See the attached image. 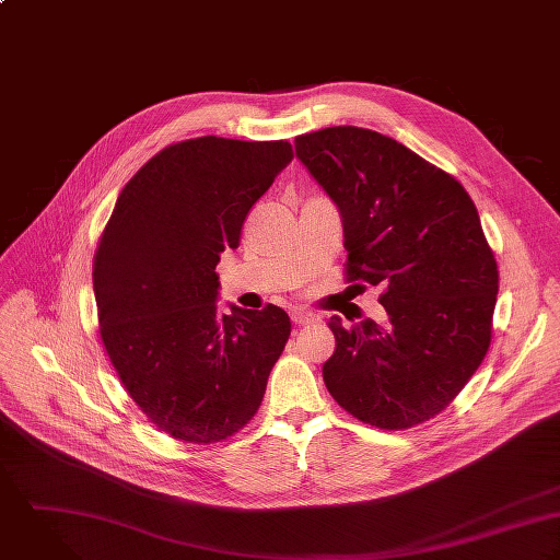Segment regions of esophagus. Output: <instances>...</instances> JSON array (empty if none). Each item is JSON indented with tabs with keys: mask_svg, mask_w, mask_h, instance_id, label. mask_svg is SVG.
Masks as SVG:
<instances>
[{
	"mask_svg": "<svg viewBox=\"0 0 560 560\" xmlns=\"http://www.w3.org/2000/svg\"><path fill=\"white\" fill-rule=\"evenodd\" d=\"M290 316H292V323L299 325V327H301V325H310V323H314V318H316V316H314L312 312H307V310H292Z\"/></svg>",
	"mask_w": 560,
	"mask_h": 560,
	"instance_id": "1",
	"label": "esophagus"
}]
</instances>
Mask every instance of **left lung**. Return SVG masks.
<instances>
[{"mask_svg":"<svg viewBox=\"0 0 560 560\" xmlns=\"http://www.w3.org/2000/svg\"><path fill=\"white\" fill-rule=\"evenodd\" d=\"M296 158L336 203L348 279L383 283L387 323L331 318L327 389L357 420L402 431L444 411L491 341L498 264L465 188L372 129L299 136Z\"/></svg>","mask_w":560,"mask_h":560,"instance_id":"1","label":"left lung"}]
</instances>
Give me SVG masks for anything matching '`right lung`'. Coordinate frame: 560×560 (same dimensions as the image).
I'll return each instance as SVG.
<instances>
[{
    "label": "right lung",
    "mask_w": 560,
    "mask_h": 560,
    "mask_svg": "<svg viewBox=\"0 0 560 560\" xmlns=\"http://www.w3.org/2000/svg\"><path fill=\"white\" fill-rule=\"evenodd\" d=\"M292 158L288 140L203 136L153 155L116 199L93 268L102 339L127 394L175 440L237 433L285 348L290 316L224 314L214 270Z\"/></svg>",
    "instance_id": "right-lung-1"
}]
</instances>
